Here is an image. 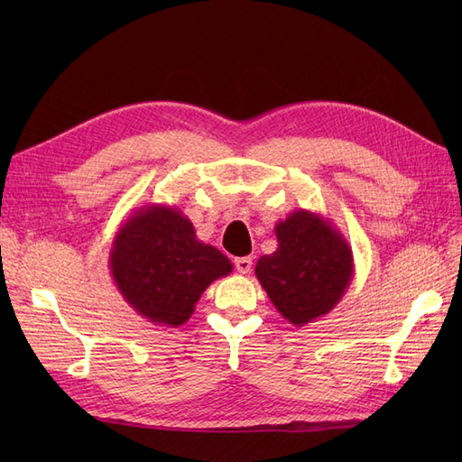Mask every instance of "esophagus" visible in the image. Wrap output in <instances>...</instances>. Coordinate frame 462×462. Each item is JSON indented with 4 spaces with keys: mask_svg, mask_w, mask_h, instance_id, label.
<instances>
[{
    "mask_svg": "<svg viewBox=\"0 0 462 462\" xmlns=\"http://www.w3.org/2000/svg\"><path fill=\"white\" fill-rule=\"evenodd\" d=\"M235 268L239 273H248L250 270H253V258H250V256L235 258Z\"/></svg>",
    "mask_w": 462,
    "mask_h": 462,
    "instance_id": "34e87169",
    "label": "esophagus"
}]
</instances>
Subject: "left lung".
Wrapping results in <instances>:
<instances>
[{
    "instance_id": "left-lung-1",
    "label": "left lung",
    "mask_w": 462,
    "mask_h": 462,
    "mask_svg": "<svg viewBox=\"0 0 462 462\" xmlns=\"http://www.w3.org/2000/svg\"><path fill=\"white\" fill-rule=\"evenodd\" d=\"M277 250L256 262V277L292 326L335 309L355 275L353 250L324 216L297 209L275 226Z\"/></svg>"
}]
</instances>
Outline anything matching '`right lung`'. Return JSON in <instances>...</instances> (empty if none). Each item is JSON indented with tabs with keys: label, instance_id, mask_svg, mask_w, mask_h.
I'll use <instances>...</instances> for the list:
<instances>
[{
	"label": "right lung",
	"instance_id": "right-lung-1",
	"mask_svg": "<svg viewBox=\"0 0 462 462\" xmlns=\"http://www.w3.org/2000/svg\"><path fill=\"white\" fill-rule=\"evenodd\" d=\"M111 277L125 302L152 324L179 328L202 292L233 272L231 260L197 239L175 206H141L121 223L109 253Z\"/></svg>",
	"mask_w": 462,
	"mask_h": 462
}]
</instances>
